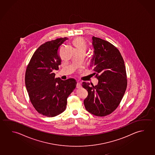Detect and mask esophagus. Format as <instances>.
Wrapping results in <instances>:
<instances>
[{"mask_svg":"<svg viewBox=\"0 0 155 155\" xmlns=\"http://www.w3.org/2000/svg\"><path fill=\"white\" fill-rule=\"evenodd\" d=\"M77 88H81V83H77V85H76Z\"/></svg>","mask_w":155,"mask_h":155,"instance_id":"34e87169","label":"esophagus"}]
</instances>
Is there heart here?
Here are the masks:
<instances>
[{"label":"heart","mask_w":155,"mask_h":155,"mask_svg":"<svg viewBox=\"0 0 155 155\" xmlns=\"http://www.w3.org/2000/svg\"><path fill=\"white\" fill-rule=\"evenodd\" d=\"M73 44L75 47V50L82 51L85 53L87 49V45L84 40L81 38H78L74 40Z\"/></svg>","instance_id":"heart-1"}]
</instances>
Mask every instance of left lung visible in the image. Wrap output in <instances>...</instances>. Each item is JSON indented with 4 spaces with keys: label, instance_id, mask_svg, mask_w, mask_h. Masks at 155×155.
Wrapping results in <instances>:
<instances>
[{
    "label": "left lung",
    "instance_id": "obj_1",
    "mask_svg": "<svg viewBox=\"0 0 155 155\" xmlns=\"http://www.w3.org/2000/svg\"><path fill=\"white\" fill-rule=\"evenodd\" d=\"M94 48L92 70L98 80L97 85L83 82L88 92L84 101L85 109L97 117L108 115L117 108L125 94L127 79L125 63L119 51L108 41L92 37Z\"/></svg>",
    "mask_w": 155,
    "mask_h": 155
}]
</instances>
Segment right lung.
Instances as JSON below:
<instances>
[{
	"instance_id": "right-lung-1",
	"label": "right lung",
	"mask_w": 155,
	"mask_h": 155,
	"mask_svg": "<svg viewBox=\"0 0 155 155\" xmlns=\"http://www.w3.org/2000/svg\"><path fill=\"white\" fill-rule=\"evenodd\" d=\"M68 38L41 45L34 52L25 71V83L30 102L38 113L54 117L65 110L67 98L76 87L74 79L55 78L61 64L59 49Z\"/></svg>"
}]
</instances>
